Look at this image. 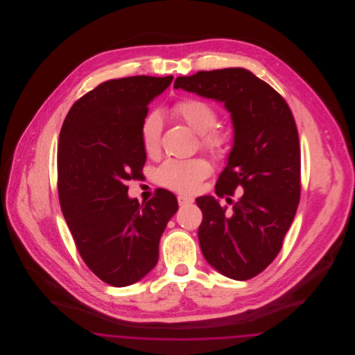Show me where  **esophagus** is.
Here are the masks:
<instances>
[{
    "label": "esophagus",
    "mask_w": 355,
    "mask_h": 355,
    "mask_svg": "<svg viewBox=\"0 0 355 355\" xmlns=\"http://www.w3.org/2000/svg\"><path fill=\"white\" fill-rule=\"evenodd\" d=\"M194 202V200L191 198V197H187V196H178V203H180V206H185V205H189V203Z\"/></svg>",
    "instance_id": "34e87169"
}]
</instances>
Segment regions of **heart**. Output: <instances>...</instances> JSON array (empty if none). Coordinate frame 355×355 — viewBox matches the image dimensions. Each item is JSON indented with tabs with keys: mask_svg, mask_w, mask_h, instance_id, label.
<instances>
[{
	"mask_svg": "<svg viewBox=\"0 0 355 355\" xmlns=\"http://www.w3.org/2000/svg\"><path fill=\"white\" fill-rule=\"evenodd\" d=\"M174 116L197 135H201V144L210 152L222 154L229 148V135L211 130L217 122L216 109L202 100L189 98L180 101L173 107ZM162 133V116L158 112L148 114L141 125V139L148 155L159 152ZM210 164L205 158L169 159L157 170L158 182L180 193H196L203 180L210 174Z\"/></svg>",
	"mask_w": 355,
	"mask_h": 355,
	"instance_id": "b5f03b06",
	"label": "heart"
}]
</instances>
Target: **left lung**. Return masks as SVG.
Listing matches in <instances>:
<instances>
[{"label":"left lung","mask_w":355,"mask_h":355,"mask_svg":"<svg viewBox=\"0 0 355 355\" xmlns=\"http://www.w3.org/2000/svg\"><path fill=\"white\" fill-rule=\"evenodd\" d=\"M175 89L222 102L234 129L218 197L243 194L226 213L213 196L196 200L203 220V257L222 275L245 281L265 270L279 253L301 197V153L286 101L248 69L198 71L175 78Z\"/></svg>","instance_id":"obj_1"}]
</instances>
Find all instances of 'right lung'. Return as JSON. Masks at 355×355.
<instances>
[{
    "instance_id": "right-lung-1",
    "label": "right lung",
    "mask_w": 355,
    "mask_h": 355,
    "mask_svg": "<svg viewBox=\"0 0 355 355\" xmlns=\"http://www.w3.org/2000/svg\"><path fill=\"white\" fill-rule=\"evenodd\" d=\"M173 76H135L98 85L76 102L58 141V196L87 268L112 286L133 285L158 262L159 239L178 202L158 189L145 205L126 182L146 162L141 125Z\"/></svg>"
}]
</instances>
